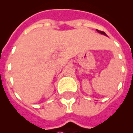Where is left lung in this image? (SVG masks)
I'll return each instance as SVG.
<instances>
[{
    "label": "left lung",
    "instance_id": "8db88e82",
    "mask_svg": "<svg viewBox=\"0 0 133 133\" xmlns=\"http://www.w3.org/2000/svg\"><path fill=\"white\" fill-rule=\"evenodd\" d=\"M97 31L99 32V33H100V34H103V35H105V36H107V35H106V34H105L104 32H102V31H100V30H97Z\"/></svg>",
    "mask_w": 133,
    "mask_h": 133
}]
</instances>
